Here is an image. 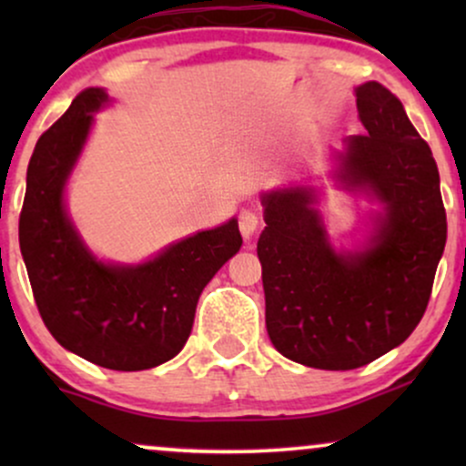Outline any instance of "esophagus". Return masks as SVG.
I'll use <instances>...</instances> for the list:
<instances>
[{
	"instance_id": "1",
	"label": "esophagus",
	"mask_w": 466,
	"mask_h": 466,
	"mask_svg": "<svg viewBox=\"0 0 466 466\" xmlns=\"http://www.w3.org/2000/svg\"><path fill=\"white\" fill-rule=\"evenodd\" d=\"M260 226V217L256 215L254 210H243L238 215V229L240 234H243L245 240H249L251 237H254V232L258 229Z\"/></svg>"
}]
</instances>
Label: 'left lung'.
I'll return each instance as SVG.
<instances>
[{
    "label": "left lung",
    "instance_id": "1",
    "mask_svg": "<svg viewBox=\"0 0 466 466\" xmlns=\"http://www.w3.org/2000/svg\"><path fill=\"white\" fill-rule=\"evenodd\" d=\"M361 136L335 155V179L381 206L368 243L337 251L315 210L313 188L263 195L258 238L265 324L287 360L352 370L411 335L445 251L447 215L438 166L400 100L377 80L355 89Z\"/></svg>",
    "mask_w": 466,
    "mask_h": 466
}]
</instances>
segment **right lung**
<instances>
[{
    "label": "right lung",
    "instance_id": "add662e5",
    "mask_svg": "<svg viewBox=\"0 0 466 466\" xmlns=\"http://www.w3.org/2000/svg\"><path fill=\"white\" fill-rule=\"evenodd\" d=\"M89 87L36 142L25 177L19 248L44 324L63 349L109 370H148L188 341L203 287L243 245L237 218L177 240L140 265L98 260L67 215L66 186L94 114Z\"/></svg>",
    "mask_w": 466,
    "mask_h": 466
}]
</instances>
